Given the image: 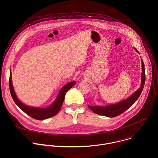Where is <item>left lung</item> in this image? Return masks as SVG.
Segmentation results:
<instances>
[{
    "instance_id": "obj_1",
    "label": "left lung",
    "mask_w": 158,
    "mask_h": 158,
    "mask_svg": "<svg viewBox=\"0 0 158 158\" xmlns=\"http://www.w3.org/2000/svg\"><path fill=\"white\" fill-rule=\"evenodd\" d=\"M137 52L139 53L138 51L135 48ZM141 62H142V74H141V87L138 89L137 91L133 93L130 97H129L127 99L121 101L119 103L114 104H110L109 106H88L89 108L91 109L94 113L104 116L106 117H110V118H114L116 117L121 114L123 113L126 110H127L135 102H136L139 97L140 96L142 91L144 87V85L145 83V71H144V62L141 59Z\"/></svg>"
}]
</instances>
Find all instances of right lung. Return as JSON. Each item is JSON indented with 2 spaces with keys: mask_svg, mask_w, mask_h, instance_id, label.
<instances>
[{
  "mask_svg": "<svg viewBox=\"0 0 158 158\" xmlns=\"http://www.w3.org/2000/svg\"><path fill=\"white\" fill-rule=\"evenodd\" d=\"M75 84H76L75 81H72L64 85L60 89V91L57 98L54 101V102L49 107L46 108H40V107H34L29 106L19 101V99L17 98L14 91V89L12 85V82L11 72L10 73V77H9L10 92L14 101L17 105V106L22 110H23L25 113H26L27 115H29L31 118L37 120L46 119L56 115L62 107L66 93L68 91L71 87H73L75 85Z\"/></svg>",
  "mask_w": 158,
  "mask_h": 158,
  "instance_id": "add662e5",
  "label": "right lung"
}]
</instances>
